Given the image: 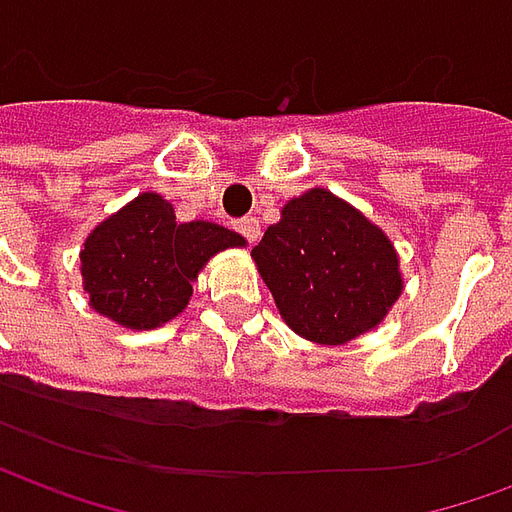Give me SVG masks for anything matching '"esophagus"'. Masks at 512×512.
<instances>
[{
  "label": "esophagus",
  "mask_w": 512,
  "mask_h": 512,
  "mask_svg": "<svg viewBox=\"0 0 512 512\" xmlns=\"http://www.w3.org/2000/svg\"><path fill=\"white\" fill-rule=\"evenodd\" d=\"M235 230L244 235L249 244H255L257 238H260V222H257L255 216H244V219H238V222H235Z\"/></svg>",
  "instance_id": "esophagus-1"
}]
</instances>
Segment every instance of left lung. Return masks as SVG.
Instances as JSON below:
<instances>
[{"instance_id":"obj_1","label":"left lung","mask_w":512,"mask_h":512,"mask_svg":"<svg viewBox=\"0 0 512 512\" xmlns=\"http://www.w3.org/2000/svg\"><path fill=\"white\" fill-rule=\"evenodd\" d=\"M252 257L279 315L312 343L343 345L376 329L403 293L384 230L326 189L288 200Z\"/></svg>"}]
</instances>
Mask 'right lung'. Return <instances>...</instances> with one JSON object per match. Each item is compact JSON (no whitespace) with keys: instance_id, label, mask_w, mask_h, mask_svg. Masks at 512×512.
Segmentation results:
<instances>
[{"instance_id":"1","label":"right lung","mask_w":512,"mask_h":512,"mask_svg":"<svg viewBox=\"0 0 512 512\" xmlns=\"http://www.w3.org/2000/svg\"><path fill=\"white\" fill-rule=\"evenodd\" d=\"M230 246L246 241L213 222H175V208L145 191L84 241L90 307L126 329H156L186 310L200 268Z\"/></svg>"}]
</instances>
